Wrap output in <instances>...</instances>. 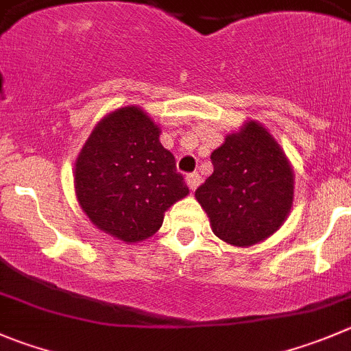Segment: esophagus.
<instances>
[{
  "label": "esophagus",
  "instance_id": "esophagus-1",
  "mask_svg": "<svg viewBox=\"0 0 351 351\" xmlns=\"http://www.w3.org/2000/svg\"><path fill=\"white\" fill-rule=\"evenodd\" d=\"M186 184H188L189 189H193V191H195L199 184V173L198 172L188 173V176H186Z\"/></svg>",
  "mask_w": 351,
  "mask_h": 351
}]
</instances>
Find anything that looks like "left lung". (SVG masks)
<instances>
[{
  "label": "left lung",
  "instance_id": "8db88e82",
  "mask_svg": "<svg viewBox=\"0 0 351 351\" xmlns=\"http://www.w3.org/2000/svg\"><path fill=\"white\" fill-rule=\"evenodd\" d=\"M213 173L195 196L217 238L234 246L263 241L285 223L295 176L278 141L252 120L212 153Z\"/></svg>",
  "mask_w": 351,
  "mask_h": 351
}]
</instances>
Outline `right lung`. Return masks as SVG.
<instances>
[{
	"instance_id": "1",
	"label": "right lung",
	"mask_w": 351,
	"mask_h": 351,
	"mask_svg": "<svg viewBox=\"0 0 351 351\" xmlns=\"http://www.w3.org/2000/svg\"><path fill=\"white\" fill-rule=\"evenodd\" d=\"M160 128L138 106L108 113L93 129L75 162V195L96 228L125 243L160 229L169 206L188 196Z\"/></svg>"
}]
</instances>
